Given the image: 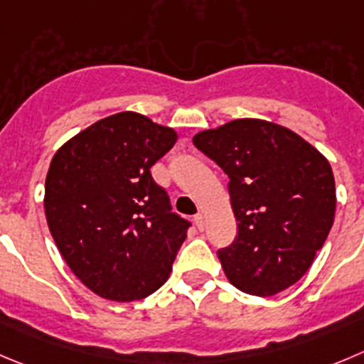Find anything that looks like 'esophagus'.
I'll return each instance as SVG.
<instances>
[{
    "mask_svg": "<svg viewBox=\"0 0 364 364\" xmlns=\"http://www.w3.org/2000/svg\"><path fill=\"white\" fill-rule=\"evenodd\" d=\"M195 223H196V227L200 228V230H203V228H205V216H203V213H198L195 216Z\"/></svg>",
    "mask_w": 364,
    "mask_h": 364,
    "instance_id": "34e87169",
    "label": "esophagus"
}]
</instances>
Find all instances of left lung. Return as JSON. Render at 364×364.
Returning a JSON list of instances; mask_svg holds the SVG:
<instances>
[{"mask_svg": "<svg viewBox=\"0 0 364 364\" xmlns=\"http://www.w3.org/2000/svg\"><path fill=\"white\" fill-rule=\"evenodd\" d=\"M193 144L230 178L237 236L218 252L228 282L255 296L299 282L334 223L327 159L289 128L254 117L198 132Z\"/></svg>", "mask_w": 364, "mask_h": 364, "instance_id": "8db88e82", "label": "left lung"}]
</instances>
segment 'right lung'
Listing matches in <instances>:
<instances>
[{
    "mask_svg": "<svg viewBox=\"0 0 364 364\" xmlns=\"http://www.w3.org/2000/svg\"><path fill=\"white\" fill-rule=\"evenodd\" d=\"M176 137L127 110L92 123L51 159L48 227L71 272L102 299H146L171 273L191 223L171 213L150 168Z\"/></svg>",
    "mask_w": 364,
    "mask_h": 364,
    "instance_id": "add662e5",
    "label": "right lung"
}]
</instances>
